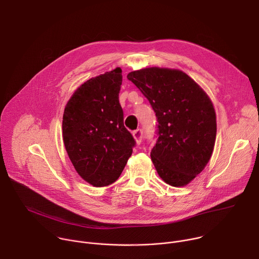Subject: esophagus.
I'll use <instances>...</instances> for the list:
<instances>
[{"label": "esophagus", "mask_w": 259, "mask_h": 259, "mask_svg": "<svg viewBox=\"0 0 259 259\" xmlns=\"http://www.w3.org/2000/svg\"><path fill=\"white\" fill-rule=\"evenodd\" d=\"M132 135H133V138L135 139V142L137 144H140L141 140H142V131L140 129H137L135 131H133Z\"/></svg>", "instance_id": "34e87169"}]
</instances>
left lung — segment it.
<instances>
[{
	"label": "left lung",
	"mask_w": 259,
	"mask_h": 259,
	"mask_svg": "<svg viewBox=\"0 0 259 259\" xmlns=\"http://www.w3.org/2000/svg\"><path fill=\"white\" fill-rule=\"evenodd\" d=\"M127 78L149 99L158 118L159 138L151 158L159 176L169 186H187L213 153L216 114L210 97L175 68L145 67Z\"/></svg>",
	"instance_id": "left-lung-1"
}]
</instances>
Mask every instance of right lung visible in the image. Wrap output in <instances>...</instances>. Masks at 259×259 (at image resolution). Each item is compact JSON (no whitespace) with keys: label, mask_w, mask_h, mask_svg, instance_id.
Wrapping results in <instances>:
<instances>
[{"label":"right lung","mask_w":259,"mask_h":259,"mask_svg":"<svg viewBox=\"0 0 259 259\" xmlns=\"http://www.w3.org/2000/svg\"><path fill=\"white\" fill-rule=\"evenodd\" d=\"M121 85V67L105 71L78 87L64 107L66 153L78 174L96 188L119 178L135 145L123 122Z\"/></svg>","instance_id":"add662e5"}]
</instances>
